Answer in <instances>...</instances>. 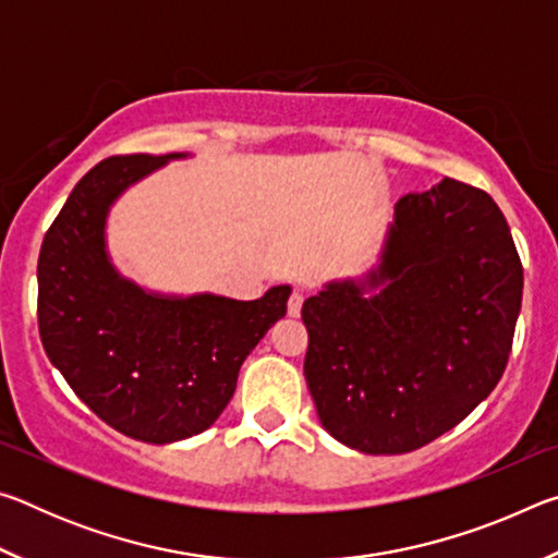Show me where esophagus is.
<instances>
[{"label":"esophagus","instance_id":"esophagus-1","mask_svg":"<svg viewBox=\"0 0 558 558\" xmlns=\"http://www.w3.org/2000/svg\"><path fill=\"white\" fill-rule=\"evenodd\" d=\"M302 300H305V298H302L300 290L292 292L290 300H288V315L290 317H298L302 313Z\"/></svg>","mask_w":558,"mask_h":558}]
</instances>
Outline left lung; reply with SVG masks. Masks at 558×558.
Masks as SVG:
<instances>
[{"mask_svg": "<svg viewBox=\"0 0 558 558\" xmlns=\"http://www.w3.org/2000/svg\"><path fill=\"white\" fill-rule=\"evenodd\" d=\"M524 272L493 196L456 179L393 206L379 263L307 298L305 379L329 436L399 456L502 379Z\"/></svg>", "mask_w": 558, "mask_h": 558, "instance_id": "1", "label": "left lung"}]
</instances>
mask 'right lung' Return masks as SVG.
I'll return each instance as SVG.
<instances>
[{
  "instance_id": "1",
  "label": "right lung",
  "mask_w": 558,
  "mask_h": 558,
  "mask_svg": "<svg viewBox=\"0 0 558 558\" xmlns=\"http://www.w3.org/2000/svg\"><path fill=\"white\" fill-rule=\"evenodd\" d=\"M186 157L102 159L75 184L39 253V332L51 364L108 426L155 446L214 426L292 290L276 286L258 300L165 295L120 276L106 239L112 204Z\"/></svg>"
}]
</instances>
